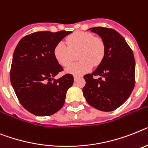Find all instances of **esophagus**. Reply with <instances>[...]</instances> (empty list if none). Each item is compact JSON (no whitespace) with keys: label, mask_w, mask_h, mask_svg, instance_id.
Returning a JSON list of instances; mask_svg holds the SVG:
<instances>
[{"label":"esophagus","mask_w":148,"mask_h":148,"mask_svg":"<svg viewBox=\"0 0 148 148\" xmlns=\"http://www.w3.org/2000/svg\"><path fill=\"white\" fill-rule=\"evenodd\" d=\"M80 76H77V75H74V80H76L77 79H78V78H80Z\"/></svg>","instance_id":"obj_1"}]
</instances>
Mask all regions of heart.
Masks as SVG:
<instances>
[{"label": "heart", "instance_id": "heart-1", "mask_svg": "<svg viewBox=\"0 0 148 148\" xmlns=\"http://www.w3.org/2000/svg\"><path fill=\"white\" fill-rule=\"evenodd\" d=\"M68 46L59 42L54 48L53 54L60 65L68 66L74 59V53H78L80 62L72 64L66 69L69 74L81 75L98 66L105 56V41L99 37H95L89 32H77L66 39Z\"/></svg>", "mask_w": 148, "mask_h": 148}]
</instances>
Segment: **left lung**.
Listing matches in <instances>:
<instances>
[{
    "instance_id": "left-lung-1",
    "label": "left lung",
    "mask_w": 148,
    "mask_h": 148,
    "mask_svg": "<svg viewBox=\"0 0 148 148\" xmlns=\"http://www.w3.org/2000/svg\"><path fill=\"white\" fill-rule=\"evenodd\" d=\"M101 37L106 47L105 56L92 74L84 75V97L89 105L102 111H112L129 99L135 86L133 52L122 35L112 28H89ZM99 76V78L95 76Z\"/></svg>"
}]
</instances>
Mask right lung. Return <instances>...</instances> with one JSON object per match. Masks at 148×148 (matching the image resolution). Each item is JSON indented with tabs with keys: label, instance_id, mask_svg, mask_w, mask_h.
Segmentation results:
<instances>
[{
	"label": "right lung",
	"instance_id": "obj_1",
	"mask_svg": "<svg viewBox=\"0 0 148 148\" xmlns=\"http://www.w3.org/2000/svg\"><path fill=\"white\" fill-rule=\"evenodd\" d=\"M71 32H38L25 36L13 56L10 81L21 105L38 116H49L64 104L74 77L66 74L54 79L63 68L54 57L58 43Z\"/></svg>",
	"mask_w": 148,
	"mask_h": 148
}]
</instances>
